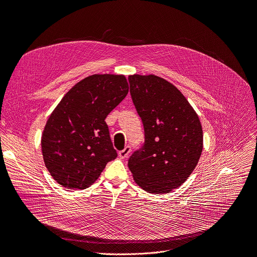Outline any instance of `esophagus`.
I'll return each instance as SVG.
<instances>
[{"label": "esophagus", "mask_w": 257, "mask_h": 257, "mask_svg": "<svg viewBox=\"0 0 257 257\" xmlns=\"http://www.w3.org/2000/svg\"><path fill=\"white\" fill-rule=\"evenodd\" d=\"M130 151H131V148H130V146H126L124 149L122 150H120L119 152H118V156H119V159H126L127 156L129 155V153H130Z\"/></svg>", "instance_id": "1"}]
</instances>
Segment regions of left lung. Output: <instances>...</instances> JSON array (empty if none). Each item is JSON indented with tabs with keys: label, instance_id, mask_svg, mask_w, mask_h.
Listing matches in <instances>:
<instances>
[{
	"label": "left lung",
	"instance_id": "left-lung-1",
	"mask_svg": "<svg viewBox=\"0 0 257 257\" xmlns=\"http://www.w3.org/2000/svg\"><path fill=\"white\" fill-rule=\"evenodd\" d=\"M130 94L145 132L143 146L128 167L149 193H168L190 176L203 150V129L195 111L171 83L160 76L130 75Z\"/></svg>",
	"mask_w": 257,
	"mask_h": 257
}]
</instances>
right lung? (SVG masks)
Instances as JSON below:
<instances>
[{
  "label": "right lung",
  "mask_w": 257,
  "mask_h": 257,
  "mask_svg": "<svg viewBox=\"0 0 257 257\" xmlns=\"http://www.w3.org/2000/svg\"><path fill=\"white\" fill-rule=\"evenodd\" d=\"M124 75L93 74L74 85L49 116L42 137L44 162L67 189H86L116 150L105 121L128 94Z\"/></svg>",
  "instance_id": "add662e5"
}]
</instances>
